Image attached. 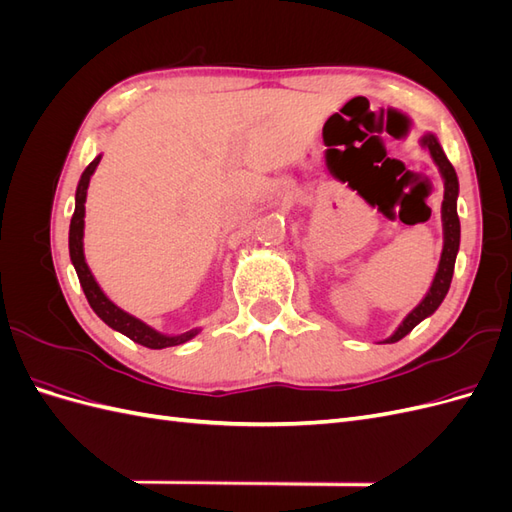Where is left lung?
Returning <instances> with one entry per match:
<instances>
[{
    "instance_id": "8db88e82",
    "label": "left lung",
    "mask_w": 512,
    "mask_h": 512,
    "mask_svg": "<svg viewBox=\"0 0 512 512\" xmlns=\"http://www.w3.org/2000/svg\"><path fill=\"white\" fill-rule=\"evenodd\" d=\"M421 145L429 149L433 162H436L440 175L444 179V200H442V228H444V247H442V256H440V265L436 271V277H433L431 288L427 290L425 299L418 303L412 312L404 318V322L399 324L397 331L384 339L382 344H395L401 337H406L418 322H423L427 316H431L440 303L444 301L448 288H451L453 280V271H455V258L459 252V237H461V226H459V215H457V196H459V181L453 164L448 162L446 153L442 151L436 134L427 132L421 138Z\"/></svg>"
}]
</instances>
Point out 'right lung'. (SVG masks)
I'll return each mask as SVG.
<instances>
[{"label":"right lung","mask_w":512,"mask_h":512,"mask_svg":"<svg viewBox=\"0 0 512 512\" xmlns=\"http://www.w3.org/2000/svg\"><path fill=\"white\" fill-rule=\"evenodd\" d=\"M102 160V153L96 156V160L91 162L81 175L79 188H76V205H74V215L70 220V237H68V245H70V260L76 269V275H79L81 288L85 292V297L91 305V309L98 314L100 320H104L108 327L123 333L126 337H130L132 342L141 344L145 348L151 350H160V348H168V346H179L190 342L194 335H198L200 329H192L185 331L181 335H164L160 331H156L149 324H145L143 320H138L136 316L123 312L121 307H117L111 299L106 297L102 292V288L98 286L96 277L91 275L87 262H85V252H83V235H85V200H87V188H89V179L94 175L96 166Z\"/></svg>","instance_id":"1"}]
</instances>
